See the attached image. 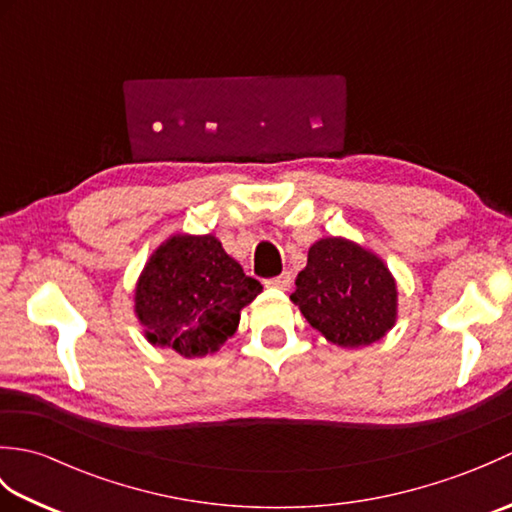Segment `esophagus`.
Here are the masks:
<instances>
[{
    "label": "esophagus",
    "instance_id": "obj_1",
    "mask_svg": "<svg viewBox=\"0 0 512 512\" xmlns=\"http://www.w3.org/2000/svg\"><path fill=\"white\" fill-rule=\"evenodd\" d=\"M268 286H270V288H277V290H290V286H292V275H290V273H284V275H279V277H275V279H270Z\"/></svg>",
    "mask_w": 512,
    "mask_h": 512
}]
</instances>
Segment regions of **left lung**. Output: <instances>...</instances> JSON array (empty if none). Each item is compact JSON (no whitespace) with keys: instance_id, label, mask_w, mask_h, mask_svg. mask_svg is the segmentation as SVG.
I'll use <instances>...</instances> for the list:
<instances>
[{"instance_id":"obj_1","label":"left lung","mask_w":512,"mask_h":512,"mask_svg":"<svg viewBox=\"0 0 512 512\" xmlns=\"http://www.w3.org/2000/svg\"><path fill=\"white\" fill-rule=\"evenodd\" d=\"M290 301L330 343L372 345L398 321L396 277L374 250L347 237H321L308 250Z\"/></svg>"}]
</instances>
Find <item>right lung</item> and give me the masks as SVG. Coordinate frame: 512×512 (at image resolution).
<instances>
[{
    "instance_id": "obj_1",
    "label": "right lung",
    "mask_w": 512,
    "mask_h": 512,
    "mask_svg": "<svg viewBox=\"0 0 512 512\" xmlns=\"http://www.w3.org/2000/svg\"><path fill=\"white\" fill-rule=\"evenodd\" d=\"M262 290L213 233H173L140 270L134 314L151 345L202 358L231 339Z\"/></svg>"
}]
</instances>
